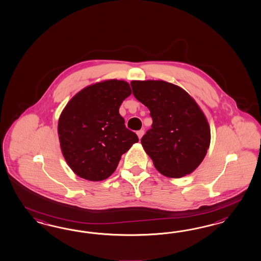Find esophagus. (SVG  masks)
Segmentation results:
<instances>
[{
  "mask_svg": "<svg viewBox=\"0 0 261 261\" xmlns=\"http://www.w3.org/2000/svg\"><path fill=\"white\" fill-rule=\"evenodd\" d=\"M144 134V131L143 130H139L138 132H137V135H138V137H139V139H142V136Z\"/></svg>",
  "mask_w": 261,
  "mask_h": 261,
  "instance_id": "obj_1",
  "label": "esophagus"
}]
</instances>
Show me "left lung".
<instances>
[{
	"instance_id": "8db88e82",
	"label": "left lung",
	"mask_w": 261,
	"mask_h": 261,
	"mask_svg": "<svg viewBox=\"0 0 261 261\" xmlns=\"http://www.w3.org/2000/svg\"><path fill=\"white\" fill-rule=\"evenodd\" d=\"M135 97L145 105L153 120L142 144L160 173L181 178L205 158L211 129L203 111L182 88L163 80H134Z\"/></svg>"
}]
</instances>
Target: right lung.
<instances>
[{"instance_id":"right-lung-1","label":"right lung","mask_w":261,"mask_h":261,"mask_svg":"<svg viewBox=\"0 0 261 261\" xmlns=\"http://www.w3.org/2000/svg\"><path fill=\"white\" fill-rule=\"evenodd\" d=\"M130 95L127 82L111 79L84 88L64 108L59 142L64 158L79 177L94 182L107 179L121 155L139 142L119 115V106Z\"/></svg>"}]
</instances>
